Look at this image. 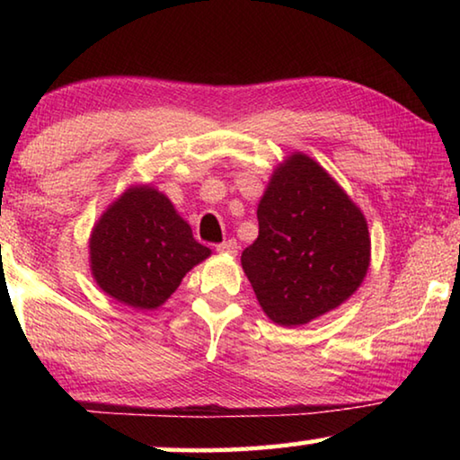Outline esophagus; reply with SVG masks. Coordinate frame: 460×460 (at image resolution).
I'll return each instance as SVG.
<instances>
[{"instance_id":"esophagus-1","label":"esophagus","mask_w":460,"mask_h":460,"mask_svg":"<svg viewBox=\"0 0 460 460\" xmlns=\"http://www.w3.org/2000/svg\"><path fill=\"white\" fill-rule=\"evenodd\" d=\"M237 249H239V245H237L235 239H227V241H223V243L217 245V252L229 253V255H235Z\"/></svg>"}]
</instances>
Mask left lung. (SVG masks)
Masks as SVG:
<instances>
[{
  "instance_id": "8db88e82",
  "label": "left lung",
  "mask_w": 460,
  "mask_h": 460,
  "mask_svg": "<svg viewBox=\"0 0 460 460\" xmlns=\"http://www.w3.org/2000/svg\"><path fill=\"white\" fill-rule=\"evenodd\" d=\"M258 221L260 235L241 253V266L278 324H306L341 306L367 274V221L305 154L271 176Z\"/></svg>"
}]
</instances>
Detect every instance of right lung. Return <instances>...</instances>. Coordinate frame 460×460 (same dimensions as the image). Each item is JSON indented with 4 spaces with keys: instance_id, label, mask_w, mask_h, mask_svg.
I'll return each mask as SVG.
<instances>
[{
    "instance_id": "obj_1",
    "label": "right lung",
    "mask_w": 460,
    "mask_h": 460,
    "mask_svg": "<svg viewBox=\"0 0 460 460\" xmlns=\"http://www.w3.org/2000/svg\"><path fill=\"white\" fill-rule=\"evenodd\" d=\"M89 247L97 284L137 310L164 305L186 271L211 255L172 202L150 186L123 192L95 225Z\"/></svg>"
}]
</instances>
